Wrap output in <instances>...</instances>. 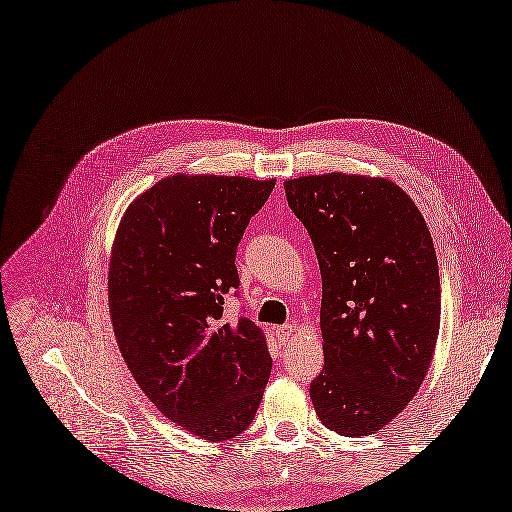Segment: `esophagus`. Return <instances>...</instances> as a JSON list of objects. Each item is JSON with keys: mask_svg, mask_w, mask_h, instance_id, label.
<instances>
[{"mask_svg": "<svg viewBox=\"0 0 512 512\" xmlns=\"http://www.w3.org/2000/svg\"><path fill=\"white\" fill-rule=\"evenodd\" d=\"M295 332H297L295 326L284 324V326H278V328H276V337H278L280 343H288V341H291V339L295 337Z\"/></svg>", "mask_w": 512, "mask_h": 512, "instance_id": "obj_1", "label": "esophagus"}]
</instances>
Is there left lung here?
<instances>
[{"mask_svg":"<svg viewBox=\"0 0 512 512\" xmlns=\"http://www.w3.org/2000/svg\"><path fill=\"white\" fill-rule=\"evenodd\" d=\"M284 190L322 274L324 368L311 404L339 435H372L410 404L433 360L441 288L431 232L387 177L305 175Z\"/></svg>","mask_w":512,"mask_h":512,"instance_id":"8db88e82","label":"left lung"}]
</instances>
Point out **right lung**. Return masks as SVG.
Listing matches in <instances>:
<instances>
[{
  "label": "right lung",
  "mask_w": 512,
  "mask_h": 512,
  "mask_svg": "<svg viewBox=\"0 0 512 512\" xmlns=\"http://www.w3.org/2000/svg\"><path fill=\"white\" fill-rule=\"evenodd\" d=\"M276 180L163 177L133 201L115 234L108 309L133 379L177 427L221 441L251 425L272 372L265 335L228 322L240 284L236 247Z\"/></svg>",
  "instance_id": "obj_1"
}]
</instances>
